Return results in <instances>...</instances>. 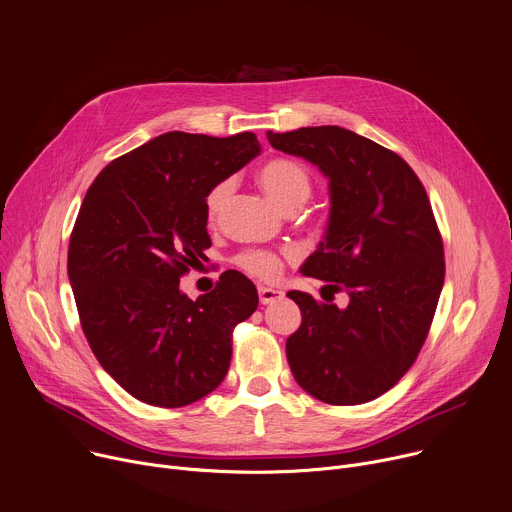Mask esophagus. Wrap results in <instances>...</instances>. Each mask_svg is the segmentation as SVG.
<instances>
[{
  "instance_id": "esophagus-1",
  "label": "esophagus",
  "mask_w": 512,
  "mask_h": 512,
  "mask_svg": "<svg viewBox=\"0 0 512 512\" xmlns=\"http://www.w3.org/2000/svg\"><path fill=\"white\" fill-rule=\"evenodd\" d=\"M257 292H259V302H261V304H273V302L284 298V292H282V290L267 288V286H259Z\"/></svg>"
}]
</instances>
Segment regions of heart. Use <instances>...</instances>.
I'll return each instance as SVG.
<instances>
[{
    "instance_id": "obj_1",
    "label": "heart",
    "mask_w": 512,
    "mask_h": 512,
    "mask_svg": "<svg viewBox=\"0 0 512 512\" xmlns=\"http://www.w3.org/2000/svg\"><path fill=\"white\" fill-rule=\"evenodd\" d=\"M259 181L265 192L280 204L284 210L300 208L312 194V175L296 159L277 157L267 161L259 169ZM232 192V181L222 179L206 196V216L214 220ZM282 253H275L269 249H247L235 257V265L245 273L259 277V280H273V277L282 269Z\"/></svg>"
}]
</instances>
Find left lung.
I'll list each match as a JSON object with an SVG mask.
<instances>
[{
    "mask_svg": "<svg viewBox=\"0 0 512 512\" xmlns=\"http://www.w3.org/2000/svg\"><path fill=\"white\" fill-rule=\"evenodd\" d=\"M267 138L329 177V228L302 273L349 296L341 310L288 292L302 312L286 341L292 374L320 402H369L412 367L437 310L445 259L429 196L400 155L347 128L269 130Z\"/></svg>",
    "mask_w": 512,
    "mask_h": 512,
    "instance_id": "1",
    "label": "left lung"
}]
</instances>
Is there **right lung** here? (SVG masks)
Listing matches in <instances>:
<instances>
[{
  "instance_id": "1",
  "label": "right lung",
  "mask_w": 512,
  "mask_h": 512,
  "mask_svg": "<svg viewBox=\"0 0 512 512\" xmlns=\"http://www.w3.org/2000/svg\"><path fill=\"white\" fill-rule=\"evenodd\" d=\"M259 151L253 132L173 130L114 159L89 185L67 273L91 351L136 400L188 406L226 376L232 329L257 310V290L224 271L212 292L190 300L179 277L212 245L208 192Z\"/></svg>"
}]
</instances>
